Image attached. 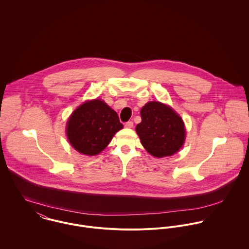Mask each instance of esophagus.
I'll return each instance as SVG.
<instances>
[{
  "mask_svg": "<svg viewBox=\"0 0 249 249\" xmlns=\"http://www.w3.org/2000/svg\"><path fill=\"white\" fill-rule=\"evenodd\" d=\"M124 126L126 127V128H132L133 127V122H127V123H125V124H124Z\"/></svg>",
  "mask_w": 249,
  "mask_h": 249,
  "instance_id": "1",
  "label": "esophagus"
}]
</instances>
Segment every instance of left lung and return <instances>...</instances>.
<instances>
[{
	"mask_svg": "<svg viewBox=\"0 0 249 249\" xmlns=\"http://www.w3.org/2000/svg\"><path fill=\"white\" fill-rule=\"evenodd\" d=\"M141 117L136 132L149 154L162 158L175 154L182 147L186 137L184 123L172 107L149 102L141 109Z\"/></svg>",
	"mask_w": 249,
	"mask_h": 249,
	"instance_id": "obj_1",
	"label": "left lung"
}]
</instances>
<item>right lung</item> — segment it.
<instances>
[{"instance_id":"add662e5","label":"right lung","mask_w":249,"mask_h":249,"mask_svg":"<svg viewBox=\"0 0 249 249\" xmlns=\"http://www.w3.org/2000/svg\"><path fill=\"white\" fill-rule=\"evenodd\" d=\"M124 125L118 114L102 100L80 105L71 113L66 133L71 146L81 154L97 155Z\"/></svg>"}]
</instances>
